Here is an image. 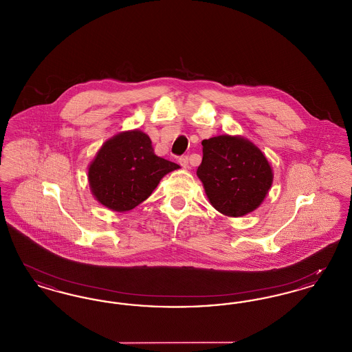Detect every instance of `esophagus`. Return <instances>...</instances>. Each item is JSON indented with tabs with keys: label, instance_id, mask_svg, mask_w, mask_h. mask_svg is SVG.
Masks as SVG:
<instances>
[{
	"label": "esophagus",
	"instance_id": "esophagus-1",
	"mask_svg": "<svg viewBox=\"0 0 352 352\" xmlns=\"http://www.w3.org/2000/svg\"><path fill=\"white\" fill-rule=\"evenodd\" d=\"M179 164H181V166H184V168H188L190 166V158L187 157V155H182V157H179Z\"/></svg>",
	"mask_w": 352,
	"mask_h": 352
}]
</instances>
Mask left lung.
Segmentation results:
<instances>
[{
	"label": "left lung",
	"instance_id": "obj_1",
	"mask_svg": "<svg viewBox=\"0 0 352 352\" xmlns=\"http://www.w3.org/2000/svg\"><path fill=\"white\" fill-rule=\"evenodd\" d=\"M203 158L197 170L210 203L227 217L256 210L268 194L273 173L257 146L241 137L218 135L203 140Z\"/></svg>",
	"mask_w": 352,
	"mask_h": 352
}]
</instances>
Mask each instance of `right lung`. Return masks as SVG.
<instances>
[{
	"label": "right lung",
	"instance_id": "1",
	"mask_svg": "<svg viewBox=\"0 0 352 352\" xmlns=\"http://www.w3.org/2000/svg\"><path fill=\"white\" fill-rule=\"evenodd\" d=\"M178 168L154 154L148 134L131 131L101 146L88 168V181L101 204L122 212L148 199L162 177Z\"/></svg>",
	"mask_w": 352,
	"mask_h": 352
}]
</instances>
